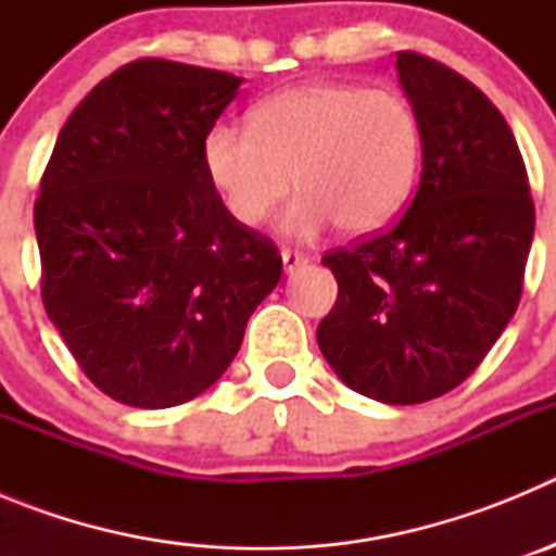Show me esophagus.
<instances>
[{"mask_svg":"<svg viewBox=\"0 0 556 556\" xmlns=\"http://www.w3.org/2000/svg\"><path fill=\"white\" fill-rule=\"evenodd\" d=\"M281 262H283V269H287V273H294V269H301L303 264H308V255L298 253V250L283 248L281 250Z\"/></svg>","mask_w":556,"mask_h":556,"instance_id":"obj_1","label":"esophagus"}]
</instances>
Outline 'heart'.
Instances as JSON below:
<instances>
[{"instance_id":"b5f03b06","label":"heart","mask_w":556,"mask_h":556,"mask_svg":"<svg viewBox=\"0 0 556 556\" xmlns=\"http://www.w3.org/2000/svg\"><path fill=\"white\" fill-rule=\"evenodd\" d=\"M424 152L415 108L390 88L306 83L267 97L250 125L217 122L203 166L230 217L258 225L298 184L281 228L292 236L384 228L412 194Z\"/></svg>"}]
</instances>
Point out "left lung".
Here are the masks:
<instances>
[{"instance_id":"obj_1","label":"left lung","mask_w":556,"mask_h":556,"mask_svg":"<svg viewBox=\"0 0 556 556\" xmlns=\"http://www.w3.org/2000/svg\"><path fill=\"white\" fill-rule=\"evenodd\" d=\"M395 66L424 175L392 228L323 255L339 294L317 342L351 390L406 406L459 387L513 320L534 203L507 119L473 83L409 49Z\"/></svg>"}]
</instances>
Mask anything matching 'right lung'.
Returning a JSON list of instances; mask_svg holds the SVG:
<instances>
[{
	"label": "right lung",
	"mask_w": 556,
	"mask_h": 556,
	"mask_svg": "<svg viewBox=\"0 0 556 556\" xmlns=\"http://www.w3.org/2000/svg\"><path fill=\"white\" fill-rule=\"evenodd\" d=\"M239 83L139 58L88 91L43 169V308L119 404L166 409L208 390L281 281L273 239L230 217L203 166L205 132Z\"/></svg>",
	"instance_id": "obj_1"
}]
</instances>
